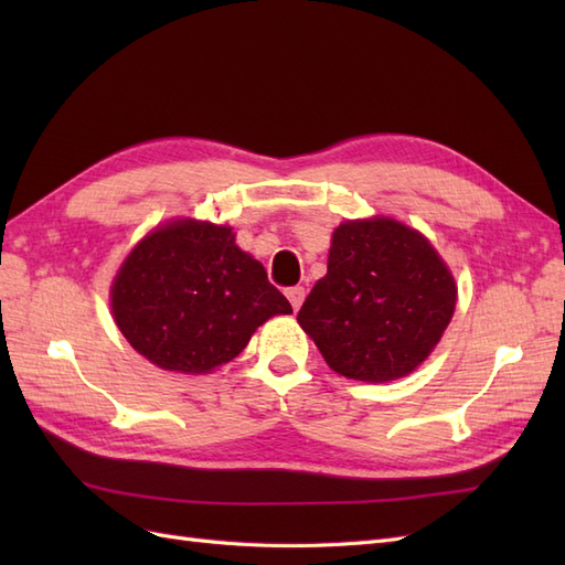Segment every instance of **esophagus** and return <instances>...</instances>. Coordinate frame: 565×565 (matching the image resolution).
Wrapping results in <instances>:
<instances>
[{
    "mask_svg": "<svg viewBox=\"0 0 565 565\" xmlns=\"http://www.w3.org/2000/svg\"><path fill=\"white\" fill-rule=\"evenodd\" d=\"M285 295H287L289 303H292V309H295V311H299V309H301V303H303V297H306V289L297 285V287H289Z\"/></svg>",
    "mask_w": 565,
    "mask_h": 565,
    "instance_id": "esophagus-1",
    "label": "esophagus"
}]
</instances>
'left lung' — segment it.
I'll list each match as a JSON object with an SVG mask.
<instances>
[{"mask_svg": "<svg viewBox=\"0 0 565 565\" xmlns=\"http://www.w3.org/2000/svg\"><path fill=\"white\" fill-rule=\"evenodd\" d=\"M455 299L450 270L424 235L393 218L347 221L297 320L334 372L391 382L431 353Z\"/></svg>", "mask_w": 565, "mask_h": 565, "instance_id": "obj_1", "label": "left lung"}]
</instances>
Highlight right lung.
<instances>
[{"label":"right lung","instance_id":"1","mask_svg":"<svg viewBox=\"0 0 565 565\" xmlns=\"http://www.w3.org/2000/svg\"><path fill=\"white\" fill-rule=\"evenodd\" d=\"M292 306L228 226L174 221L134 247L113 285L129 344L162 370L202 374L243 353L254 330Z\"/></svg>","mask_w":565,"mask_h":565}]
</instances>
